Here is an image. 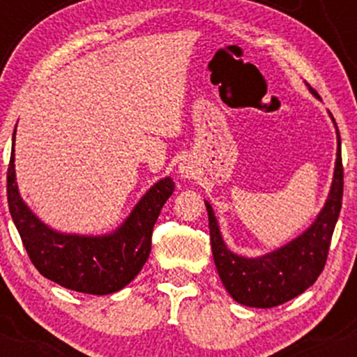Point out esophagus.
Listing matches in <instances>:
<instances>
[{
	"label": "esophagus",
	"mask_w": 357,
	"mask_h": 357,
	"mask_svg": "<svg viewBox=\"0 0 357 357\" xmlns=\"http://www.w3.org/2000/svg\"><path fill=\"white\" fill-rule=\"evenodd\" d=\"M178 171H179V174L186 179H191L196 176V167H195V165H192V161H188V159H184L181 165H179Z\"/></svg>",
	"instance_id": "obj_1"
}]
</instances>
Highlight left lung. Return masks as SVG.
Here are the masks:
<instances>
[{
	"label": "left lung",
	"instance_id": "left-lung-1",
	"mask_svg": "<svg viewBox=\"0 0 357 357\" xmlns=\"http://www.w3.org/2000/svg\"><path fill=\"white\" fill-rule=\"evenodd\" d=\"M307 85V84H305ZM309 87V85H307ZM310 92L321 100L317 92ZM335 134H337V153L329 195L322 210L315 216L309 228L296 236L284 247L260 257H241L233 253L221 236L218 220L211 204L204 202L210 221L211 250L216 270L225 289L241 305L270 309L290 298L301 296L321 275L329 253L331 238L337 223L342 206L344 173L341 158V136L333 114Z\"/></svg>",
	"mask_w": 357,
	"mask_h": 357
}]
</instances>
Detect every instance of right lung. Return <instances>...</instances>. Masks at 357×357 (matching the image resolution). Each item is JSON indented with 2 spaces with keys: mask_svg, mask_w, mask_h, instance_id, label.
<instances>
[{
  "mask_svg": "<svg viewBox=\"0 0 357 357\" xmlns=\"http://www.w3.org/2000/svg\"><path fill=\"white\" fill-rule=\"evenodd\" d=\"M15 134L8 166V206L36 270L65 289L92 296L119 292L141 272L151 253L159 213L174 191L173 179H159L112 233L89 236L61 233L45 225L20 196L15 173Z\"/></svg>",
  "mask_w": 357,
  "mask_h": 357,
  "instance_id": "obj_1",
  "label": "right lung"
}]
</instances>
